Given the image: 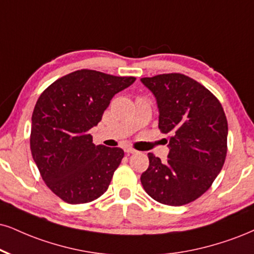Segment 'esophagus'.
I'll return each mask as SVG.
<instances>
[{
    "instance_id": "esophagus-1",
    "label": "esophagus",
    "mask_w": 254,
    "mask_h": 254,
    "mask_svg": "<svg viewBox=\"0 0 254 254\" xmlns=\"http://www.w3.org/2000/svg\"><path fill=\"white\" fill-rule=\"evenodd\" d=\"M125 152H126V154H127V155H129V154H134V153H136L135 149H133V148H126V149H125Z\"/></svg>"
}]
</instances>
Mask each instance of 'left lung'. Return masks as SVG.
I'll use <instances>...</instances> for the list:
<instances>
[{"label": "left lung", "mask_w": 254, "mask_h": 254, "mask_svg": "<svg viewBox=\"0 0 254 254\" xmlns=\"http://www.w3.org/2000/svg\"><path fill=\"white\" fill-rule=\"evenodd\" d=\"M154 94L159 129L170 134L168 159L148 153L143 190L158 202L183 206L212 186L227 154V119L223 106L198 81L180 73L142 77Z\"/></svg>", "instance_id": "1"}]
</instances>
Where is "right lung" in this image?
Listing matches in <instances>:
<instances>
[{
  "instance_id": "1",
  "label": "right lung",
  "mask_w": 254,
  "mask_h": 254,
  "mask_svg": "<svg viewBox=\"0 0 254 254\" xmlns=\"http://www.w3.org/2000/svg\"><path fill=\"white\" fill-rule=\"evenodd\" d=\"M135 80L81 69L40 95L31 117V155L45 184L64 201L90 202L107 190L125 153L95 146L89 129L101 121L113 96Z\"/></svg>"
}]
</instances>
